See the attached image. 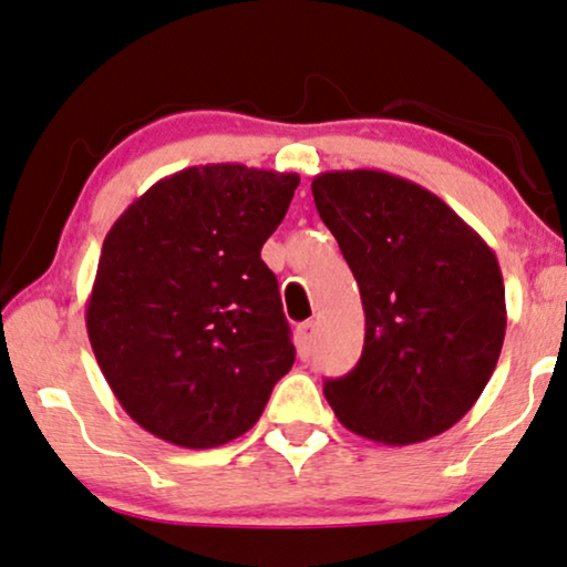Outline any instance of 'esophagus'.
Returning a JSON list of instances; mask_svg holds the SVG:
<instances>
[{"label": "esophagus", "instance_id": "34e87169", "mask_svg": "<svg viewBox=\"0 0 567 567\" xmlns=\"http://www.w3.org/2000/svg\"><path fill=\"white\" fill-rule=\"evenodd\" d=\"M313 337H317V321H303V324L298 327V340L303 348H311Z\"/></svg>", "mask_w": 567, "mask_h": 567}]
</instances>
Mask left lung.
<instances>
[{
  "label": "left lung",
  "instance_id": "left-lung-1",
  "mask_svg": "<svg viewBox=\"0 0 567 567\" xmlns=\"http://www.w3.org/2000/svg\"><path fill=\"white\" fill-rule=\"evenodd\" d=\"M311 193L367 313L353 371L324 382L337 421L392 447L447 432L503 350L497 256L440 196L390 172H321Z\"/></svg>",
  "mask_w": 567,
  "mask_h": 567
}]
</instances>
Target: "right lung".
<instances>
[{
    "label": "right lung",
    "instance_id": "add662e5",
    "mask_svg": "<svg viewBox=\"0 0 567 567\" xmlns=\"http://www.w3.org/2000/svg\"><path fill=\"white\" fill-rule=\"evenodd\" d=\"M296 172L204 164L154 183L106 233L85 306L99 369L135 424L177 447L238 440L296 348L261 246Z\"/></svg>",
    "mask_w": 567,
    "mask_h": 567
}]
</instances>
